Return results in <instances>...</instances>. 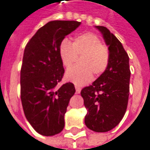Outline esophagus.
Returning a JSON list of instances; mask_svg holds the SVG:
<instances>
[{
  "mask_svg": "<svg viewBox=\"0 0 150 150\" xmlns=\"http://www.w3.org/2000/svg\"><path fill=\"white\" fill-rule=\"evenodd\" d=\"M75 88H76V92L77 93V94H79V93L81 92V87L80 86H75Z\"/></svg>",
  "mask_w": 150,
  "mask_h": 150,
  "instance_id": "esophagus-1",
  "label": "esophagus"
}]
</instances>
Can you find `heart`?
Wrapping results in <instances>:
<instances>
[{
	"label": "heart",
	"instance_id": "1",
	"mask_svg": "<svg viewBox=\"0 0 150 150\" xmlns=\"http://www.w3.org/2000/svg\"><path fill=\"white\" fill-rule=\"evenodd\" d=\"M59 55L66 69L70 68L80 57L79 64L67 71L68 81L76 85H84L105 73L109 63V50L101 43L100 38L93 33H84L74 38L73 42L63 39L59 45Z\"/></svg>",
	"mask_w": 150,
	"mask_h": 150
}]
</instances>
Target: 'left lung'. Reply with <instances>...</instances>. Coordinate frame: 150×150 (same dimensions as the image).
Segmentation results:
<instances>
[{"mask_svg": "<svg viewBox=\"0 0 150 150\" xmlns=\"http://www.w3.org/2000/svg\"><path fill=\"white\" fill-rule=\"evenodd\" d=\"M96 28L108 45L109 63L105 73L91 85L82 89L81 95L88 110L86 126L94 132H106L114 128L126 112L131 71L128 54L119 40L107 28Z\"/></svg>", "mask_w": 150, "mask_h": 150, "instance_id": "obj_1", "label": "left lung"}]
</instances>
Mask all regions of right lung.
Wrapping results in <instances>:
<instances>
[{
	"instance_id": "obj_1",
	"label": "right lung",
	"mask_w": 150,
	"mask_h": 150,
	"mask_svg": "<svg viewBox=\"0 0 150 150\" xmlns=\"http://www.w3.org/2000/svg\"><path fill=\"white\" fill-rule=\"evenodd\" d=\"M81 22L50 21L27 43L20 71V97L26 118L42 136L61 132L64 113L76 91L72 82L58 87L64 74L59 55L63 39Z\"/></svg>"
}]
</instances>
